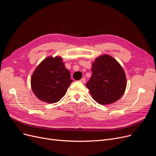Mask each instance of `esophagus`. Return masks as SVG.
Listing matches in <instances>:
<instances>
[{"label": "esophagus", "mask_w": 156, "mask_h": 156, "mask_svg": "<svg viewBox=\"0 0 156 156\" xmlns=\"http://www.w3.org/2000/svg\"><path fill=\"white\" fill-rule=\"evenodd\" d=\"M80 81L81 83H85V82H86V79H85V78H82V79H81L80 80Z\"/></svg>", "instance_id": "obj_1"}]
</instances>
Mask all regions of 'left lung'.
<instances>
[{
    "label": "left lung",
    "instance_id": "8db88e82",
    "mask_svg": "<svg viewBox=\"0 0 156 156\" xmlns=\"http://www.w3.org/2000/svg\"><path fill=\"white\" fill-rule=\"evenodd\" d=\"M91 70L86 87L96 102L107 105L121 98L126 87V78L122 66L113 57L107 55L98 57Z\"/></svg>",
    "mask_w": 156,
    "mask_h": 156
}]
</instances>
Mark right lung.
<instances>
[{"instance_id":"obj_1","label":"right lung","mask_w":156,"mask_h":156,"mask_svg":"<svg viewBox=\"0 0 156 156\" xmlns=\"http://www.w3.org/2000/svg\"><path fill=\"white\" fill-rule=\"evenodd\" d=\"M72 81L62 58L50 56L44 60L34 72L31 87L39 100L54 103L63 97Z\"/></svg>"}]
</instances>
